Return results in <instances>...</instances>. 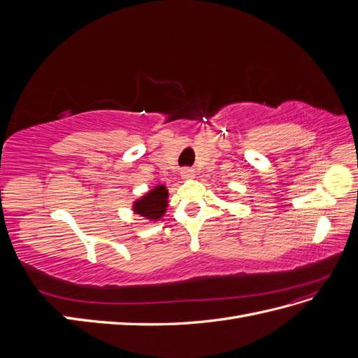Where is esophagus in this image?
<instances>
[{
  "label": "esophagus",
  "instance_id": "esophagus-1",
  "mask_svg": "<svg viewBox=\"0 0 358 358\" xmlns=\"http://www.w3.org/2000/svg\"><path fill=\"white\" fill-rule=\"evenodd\" d=\"M180 173H182V178L183 179H191L194 176V170L192 169H183Z\"/></svg>",
  "mask_w": 358,
  "mask_h": 358
}]
</instances>
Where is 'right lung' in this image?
I'll return each mask as SVG.
<instances>
[{"instance_id":"obj_1","label":"right lung","mask_w":358,"mask_h":358,"mask_svg":"<svg viewBox=\"0 0 358 358\" xmlns=\"http://www.w3.org/2000/svg\"><path fill=\"white\" fill-rule=\"evenodd\" d=\"M167 196L169 192L164 187H157L134 204V210L148 220H158L166 212Z\"/></svg>"}]
</instances>
